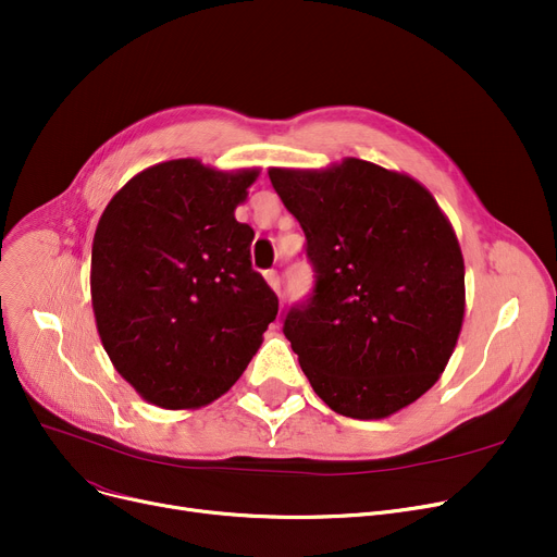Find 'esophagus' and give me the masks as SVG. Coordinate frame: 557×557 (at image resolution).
I'll list each match as a JSON object with an SVG mask.
<instances>
[{"mask_svg":"<svg viewBox=\"0 0 557 557\" xmlns=\"http://www.w3.org/2000/svg\"><path fill=\"white\" fill-rule=\"evenodd\" d=\"M267 282L271 284V288H273V290H275V294L280 296V290H282V280H280L277 271H267Z\"/></svg>","mask_w":557,"mask_h":557,"instance_id":"obj_1","label":"esophagus"}]
</instances>
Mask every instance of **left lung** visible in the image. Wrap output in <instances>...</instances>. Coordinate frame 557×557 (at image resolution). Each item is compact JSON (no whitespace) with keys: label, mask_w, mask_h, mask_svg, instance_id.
I'll return each instance as SVG.
<instances>
[{"label":"left lung","mask_w":557,"mask_h":557,"mask_svg":"<svg viewBox=\"0 0 557 557\" xmlns=\"http://www.w3.org/2000/svg\"><path fill=\"white\" fill-rule=\"evenodd\" d=\"M269 178L315 273L282 318L311 388L357 420L413 404L443 374L462 325L465 267L449 221L420 183L357 158Z\"/></svg>","instance_id":"left-lung-1"}]
</instances>
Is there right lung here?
I'll return each instance as SVG.
<instances>
[{
    "mask_svg": "<svg viewBox=\"0 0 557 557\" xmlns=\"http://www.w3.org/2000/svg\"><path fill=\"white\" fill-rule=\"evenodd\" d=\"M257 171L221 173L171 160L116 194L92 244V305L106 352L162 408L221 397L277 315L252 269L255 232L234 219Z\"/></svg>",
    "mask_w": 557,
    "mask_h": 557,
    "instance_id": "1",
    "label": "right lung"
}]
</instances>
